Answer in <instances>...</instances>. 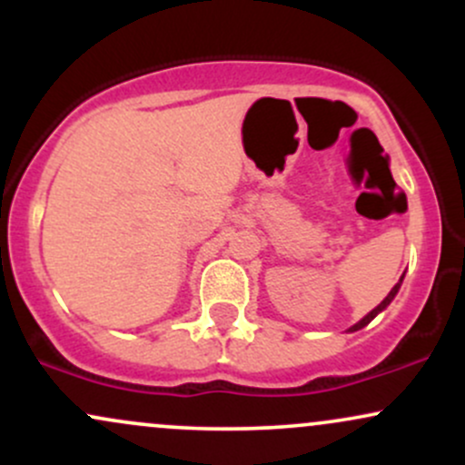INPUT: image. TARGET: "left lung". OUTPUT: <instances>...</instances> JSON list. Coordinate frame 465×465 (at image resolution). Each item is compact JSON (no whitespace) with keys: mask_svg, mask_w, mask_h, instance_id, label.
<instances>
[{"mask_svg":"<svg viewBox=\"0 0 465 465\" xmlns=\"http://www.w3.org/2000/svg\"><path fill=\"white\" fill-rule=\"evenodd\" d=\"M402 277H404V275H402ZM402 277H400V282H398V284H396V286H393V288H391V292H389V295L385 297V300H382L381 303H378V306H376V308H373V311H371L370 314H367V317H362L359 323H356V325H351V328H350V330H351V332H354V330H361V328H365V325H367V323H370V322H371V319H373V317H376V314H378V312H382V311H385V308L389 306V303H391V300H393V297H396V295H398V288H400V284H402Z\"/></svg>","mask_w":465,"mask_h":465,"instance_id":"obj_1","label":"left lung"}]
</instances>
